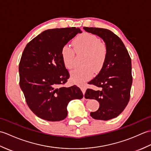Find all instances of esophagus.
Listing matches in <instances>:
<instances>
[{"label":"esophagus","mask_w":151,"mask_h":151,"mask_svg":"<svg viewBox=\"0 0 151 151\" xmlns=\"http://www.w3.org/2000/svg\"><path fill=\"white\" fill-rule=\"evenodd\" d=\"M81 90H82V93H83V94H85V93H86V86H82L81 87Z\"/></svg>","instance_id":"34e87169"}]
</instances>
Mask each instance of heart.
<instances>
[{"instance_id":"1","label":"heart","mask_w":151,"mask_h":151,"mask_svg":"<svg viewBox=\"0 0 151 151\" xmlns=\"http://www.w3.org/2000/svg\"><path fill=\"white\" fill-rule=\"evenodd\" d=\"M74 50L68 45H64L61 50L63 63L67 69L74 68L75 51L77 54H84L82 60L83 66L71 72L74 82L81 84L91 78L95 72H99L104 66L107 56V48L95 35L84 32L78 35L73 41Z\"/></svg>"}]
</instances>
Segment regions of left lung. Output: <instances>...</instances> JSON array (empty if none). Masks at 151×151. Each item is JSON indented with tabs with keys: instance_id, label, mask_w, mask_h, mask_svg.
<instances>
[{
	"instance_id": "obj_1",
	"label": "left lung",
	"mask_w": 151,
	"mask_h": 151,
	"mask_svg": "<svg viewBox=\"0 0 151 151\" xmlns=\"http://www.w3.org/2000/svg\"><path fill=\"white\" fill-rule=\"evenodd\" d=\"M84 29L101 37L106 45L104 66L88 82L95 89H88L84 97L99 102L98 110L91 112V116L95 119L108 121L117 117L129 103L132 83L131 58L123 41L110 30L93 27Z\"/></svg>"
}]
</instances>
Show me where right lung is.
Masks as SVG:
<instances>
[{"instance_id": "1", "label": "right lung", "mask_w": 151, "mask_h": 151, "mask_svg": "<svg viewBox=\"0 0 151 151\" xmlns=\"http://www.w3.org/2000/svg\"><path fill=\"white\" fill-rule=\"evenodd\" d=\"M81 32L75 27L47 30L30 41L22 54L19 85L28 107L44 120L64 119L69 101L83 97L76 86H63L69 73L61 56L62 47Z\"/></svg>"}]
</instances>
